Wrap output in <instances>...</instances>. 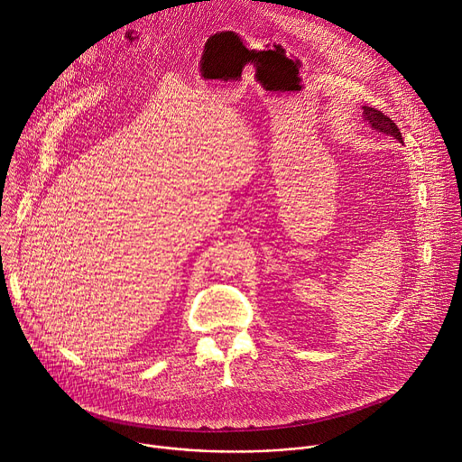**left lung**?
Segmentation results:
<instances>
[{"instance_id":"obj_1","label":"left lung","mask_w":462,"mask_h":462,"mask_svg":"<svg viewBox=\"0 0 462 462\" xmlns=\"http://www.w3.org/2000/svg\"><path fill=\"white\" fill-rule=\"evenodd\" d=\"M364 120L369 124V127H371L373 131H376V134L385 135V137H391V139H394V141L402 143L401 129L397 127V124H394L389 116H385L382 111H378V109H374V107L364 106Z\"/></svg>"}]
</instances>
